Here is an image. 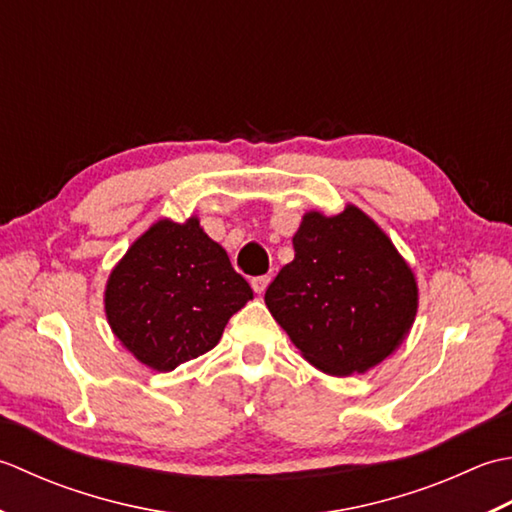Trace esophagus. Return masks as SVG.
<instances>
[{
	"label": "esophagus",
	"instance_id": "esophagus-1",
	"mask_svg": "<svg viewBox=\"0 0 512 512\" xmlns=\"http://www.w3.org/2000/svg\"><path fill=\"white\" fill-rule=\"evenodd\" d=\"M267 285H269V276H256V278H252V289L256 291V294H265Z\"/></svg>",
	"mask_w": 512,
	"mask_h": 512
}]
</instances>
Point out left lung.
I'll return each instance as SVG.
<instances>
[{
    "label": "left lung",
    "mask_w": 512,
    "mask_h": 512,
    "mask_svg": "<svg viewBox=\"0 0 512 512\" xmlns=\"http://www.w3.org/2000/svg\"><path fill=\"white\" fill-rule=\"evenodd\" d=\"M294 260L265 291V305L320 371L364 373L400 347L417 314V283L391 238L347 205L307 212Z\"/></svg>",
    "instance_id": "obj_1"
}]
</instances>
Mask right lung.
<instances>
[{"instance_id":"right-lung-1","label":"right lung","mask_w":512,"mask_h":512,"mask_svg":"<svg viewBox=\"0 0 512 512\" xmlns=\"http://www.w3.org/2000/svg\"><path fill=\"white\" fill-rule=\"evenodd\" d=\"M254 298L225 249L198 218H163L112 269L106 316L114 336L145 367L174 371L214 349L227 320Z\"/></svg>"}]
</instances>
